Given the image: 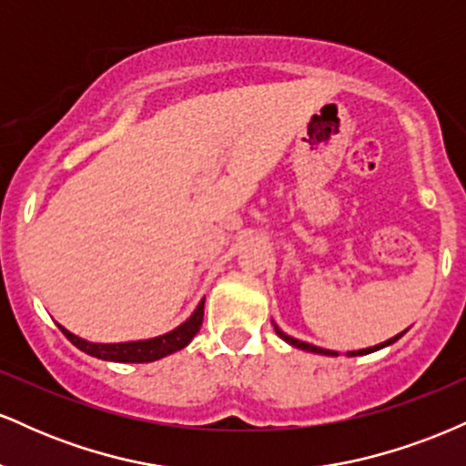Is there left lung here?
Instances as JSON below:
<instances>
[{"label":"left lung","instance_id":"1","mask_svg":"<svg viewBox=\"0 0 466 466\" xmlns=\"http://www.w3.org/2000/svg\"><path fill=\"white\" fill-rule=\"evenodd\" d=\"M274 329H276V333H278V337H280V339H285V341H287V344L296 346V349H300V350H309V352H315V355H329V357H337V355H339V352H337V350H326V349H319V346L307 344V341H300V339H296V337H291V335L282 333V330H280V329H278V326H276V324H274ZM405 333H408V329H405V330H403V333H399V335L390 337V339H386V341H381V344H377V346H370V349H361V350H349V352H346V355H349V357L370 355V352H374V350H379V349H386V346H390V344H394V341H397V339H400V337H403Z\"/></svg>","mask_w":466,"mask_h":466}]
</instances>
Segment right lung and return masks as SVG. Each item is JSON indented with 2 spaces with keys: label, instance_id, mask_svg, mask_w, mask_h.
Masks as SVG:
<instances>
[{
  "label": "right lung",
  "instance_id": "obj_1",
  "mask_svg": "<svg viewBox=\"0 0 466 466\" xmlns=\"http://www.w3.org/2000/svg\"><path fill=\"white\" fill-rule=\"evenodd\" d=\"M203 302H206V298H203L199 307L195 309V313H192L184 324H179L177 329L168 330V333L159 337H151V339L122 341V344H96V341H87L83 339V337L69 333V330L63 329L61 324H58V329L63 330V335H66L78 350L87 352V355L92 357H98V360L117 363H148L162 360L166 355H173V352L186 349V346L190 344L192 337L199 333L201 329Z\"/></svg>",
  "mask_w": 466,
  "mask_h": 466
}]
</instances>
